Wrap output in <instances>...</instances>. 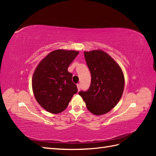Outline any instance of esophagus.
<instances>
[{"instance_id": "34e87169", "label": "esophagus", "mask_w": 156, "mask_h": 156, "mask_svg": "<svg viewBox=\"0 0 156 156\" xmlns=\"http://www.w3.org/2000/svg\"><path fill=\"white\" fill-rule=\"evenodd\" d=\"M77 89H78V91H79L80 89H81V84H77Z\"/></svg>"}]
</instances>
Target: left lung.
I'll return each mask as SVG.
<instances>
[{
  "label": "left lung",
  "mask_w": 156,
  "mask_h": 156,
  "mask_svg": "<svg viewBox=\"0 0 156 156\" xmlns=\"http://www.w3.org/2000/svg\"><path fill=\"white\" fill-rule=\"evenodd\" d=\"M84 55L91 73V84L87 91H81L79 94L92 114H106L117 105L123 94V72L115 60L102 50L84 51Z\"/></svg>",
  "instance_id": "left-lung-1"
}]
</instances>
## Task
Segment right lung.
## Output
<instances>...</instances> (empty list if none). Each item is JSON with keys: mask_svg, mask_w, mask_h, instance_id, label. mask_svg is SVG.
Instances as JSON below:
<instances>
[{"mask_svg": "<svg viewBox=\"0 0 156 156\" xmlns=\"http://www.w3.org/2000/svg\"><path fill=\"white\" fill-rule=\"evenodd\" d=\"M78 54L77 51L55 50L36 67L32 79V90L37 102L47 111L53 114L62 112L77 92L68 68Z\"/></svg>", "mask_w": 156, "mask_h": 156, "instance_id": "1", "label": "right lung"}]
</instances>
